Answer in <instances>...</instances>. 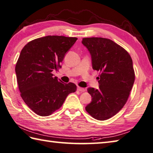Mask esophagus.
I'll use <instances>...</instances> for the list:
<instances>
[{
  "mask_svg": "<svg viewBox=\"0 0 153 153\" xmlns=\"http://www.w3.org/2000/svg\"><path fill=\"white\" fill-rule=\"evenodd\" d=\"M77 90L79 91L80 92H85V89H84V88H82V87H77Z\"/></svg>",
  "mask_w": 153,
  "mask_h": 153,
  "instance_id": "34e87169",
  "label": "esophagus"
}]
</instances>
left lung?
I'll list each match as a JSON object with an SVG mask.
<instances>
[{
  "instance_id": "obj_1",
  "label": "left lung",
  "mask_w": 153,
  "mask_h": 153,
  "mask_svg": "<svg viewBox=\"0 0 153 153\" xmlns=\"http://www.w3.org/2000/svg\"><path fill=\"white\" fill-rule=\"evenodd\" d=\"M82 44L91 56L93 69L100 72L99 89H87L92 100L85 109L96 120H108L121 110L129 97L135 80L132 60L109 39L87 37Z\"/></svg>"
}]
</instances>
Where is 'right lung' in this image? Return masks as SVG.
<instances>
[{
  "mask_svg": "<svg viewBox=\"0 0 153 153\" xmlns=\"http://www.w3.org/2000/svg\"><path fill=\"white\" fill-rule=\"evenodd\" d=\"M76 37L48 36L32 40L21 50L15 72L21 96L29 108L40 116L60 109L76 85L64 83L52 72L61 68L66 52Z\"/></svg>",
  "mask_w": 153,
  "mask_h": 153,
  "instance_id": "obj_1",
  "label": "right lung"
}]
</instances>
